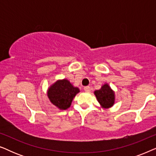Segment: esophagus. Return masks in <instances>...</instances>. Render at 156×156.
<instances>
[{
    "instance_id": "obj_1",
    "label": "esophagus",
    "mask_w": 156,
    "mask_h": 156,
    "mask_svg": "<svg viewBox=\"0 0 156 156\" xmlns=\"http://www.w3.org/2000/svg\"><path fill=\"white\" fill-rule=\"evenodd\" d=\"M84 90L86 91V92H89V91H91V89H90V87H89V86H87V87H84Z\"/></svg>"
}]
</instances>
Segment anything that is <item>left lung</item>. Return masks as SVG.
I'll return each mask as SVG.
<instances>
[{
    "label": "left lung",
    "mask_w": 156,
    "mask_h": 156,
    "mask_svg": "<svg viewBox=\"0 0 156 156\" xmlns=\"http://www.w3.org/2000/svg\"><path fill=\"white\" fill-rule=\"evenodd\" d=\"M94 94L102 108H108L114 106L115 93L108 84H104L102 85L101 89L94 91Z\"/></svg>",
    "instance_id": "1"
}]
</instances>
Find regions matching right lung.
Wrapping results in <instances>:
<instances>
[{
  "mask_svg": "<svg viewBox=\"0 0 156 156\" xmlns=\"http://www.w3.org/2000/svg\"><path fill=\"white\" fill-rule=\"evenodd\" d=\"M80 92L78 87L72 85L69 80L63 79L55 82L49 87L48 97L51 103L60 110L70 107L76 94Z\"/></svg>",
  "mask_w": 156,
  "mask_h": 156,
  "instance_id": "1",
  "label": "right lung"
}]
</instances>
